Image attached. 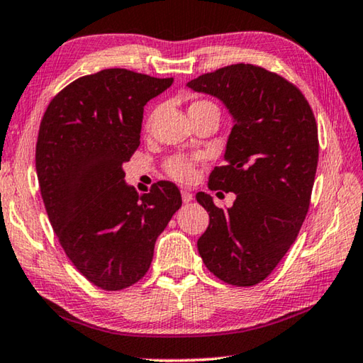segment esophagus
<instances>
[{"instance_id": "1", "label": "esophagus", "mask_w": 363, "mask_h": 363, "mask_svg": "<svg viewBox=\"0 0 363 363\" xmlns=\"http://www.w3.org/2000/svg\"><path fill=\"white\" fill-rule=\"evenodd\" d=\"M182 199L183 203H189V201H193V193L188 189H182Z\"/></svg>"}]
</instances>
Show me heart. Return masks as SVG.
I'll list each match as a JSON object with an SVG mask.
<instances>
[{
  "label": "heart",
  "mask_w": 363,
  "mask_h": 363,
  "mask_svg": "<svg viewBox=\"0 0 363 363\" xmlns=\"http://www.w3.org/2000/svg\"><path fill=\"white\" fill-rule=\"evenodd\" d=\"M204 107H214V104L204 99L194 100V102L189 104L188 111L189 113H193V111L201 110ZM150 120H152V115L149 116L147 123H150ZM196 164H198L196 155H180V154L170 155L169 159L164 160V172L177 182L188 183L193 180L194 174H196Z\"/></svg>",
  "instance_id": "heart-1"
}]
</instances>
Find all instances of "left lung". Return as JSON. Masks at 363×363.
Instances as JSON below:
<instances>
[{"label": "left lung", "mask_w": 363, "mask_h": 363, "mask_svg": "<svg viewBox=\"0 0 363 363\" xmlns=\"http://www.w3.org/2000/svg\"><path fill=\"white\" fill-rule=\"evenodd\" d=\"M188 87L220 99L235 120L227 164L211 172L208 186L237 199L227 209L196 194L209 213L198 252L220 281L252 287L276 269L308 213L320 146L313 110L291 81L250 63L206 72Z\"/></svg>", "instance_id": "1"}]
</instances>
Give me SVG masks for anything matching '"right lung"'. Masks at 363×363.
Returning a JSON list of instances; mask_svg holds the SVG:
<instances>
[{
    "label": "right lung",
    "mask_w": 363,
    "mask_h": 363,
    "mask_svg": "<svg viewBox=\"0 0 363 363\" xmlns=\"http://www.w3.org/2000/svg\"><path fill=\"white\" fill-rule=\"evenodd\" d=\"M172 82L102 69L61 89L42 116L35 169L50 224L76 269L104 291L146 276L155 240L182 206L172 182L138 194L121 169L139 147L144 105Z\"/></svg>",
    "instance_id": "1"
}]
</instances>
